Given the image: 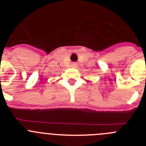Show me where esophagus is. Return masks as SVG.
<instances>
[{"instance_id":"34e87169","label":"esophagus","mask_w":146,"mask_h":146,"mask_svg":"<svg viewBox=\"0 0 146 146\" xmlns=\"http://www.w3.org/2000/svg\"><path fill=\"white\" fill-rule=\"evenodd\" d=\"M71 67L76 68V67H77V64H76V63H72V64H71Z\"/></svg>"}]
</instances>
